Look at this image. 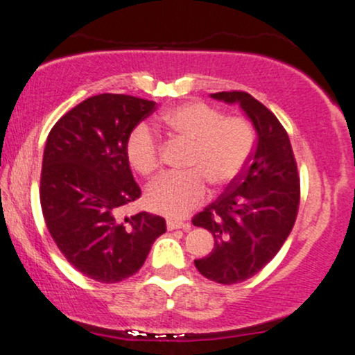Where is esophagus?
<instances>
[{"label":"esophagus","mask_w":355,"mask_h":355,"mask_svg":"<svg viewBox=\"0 0 355 355\" xmlns=\"http://www.w3.org/2000/svg\"><path fill=\"white\" fill-rule=\"evenodd\" d=\"M166 227H168V231H173V229H184V231H190V227H192V225H190L189 222L168 219L166 220Z\"/></svg>","instance_id":"esophagus-1"}]
</instances>
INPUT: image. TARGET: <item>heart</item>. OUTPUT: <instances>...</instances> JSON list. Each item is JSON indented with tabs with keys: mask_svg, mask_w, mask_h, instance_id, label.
Wrapping results in <instances>:
<instances>
[{
	"mask_svg": "<svg viewBox=\"0 0 355 355\" xmlns=\"http://www.w3.org/2000/svg\"><path fill=\"white\" fill-rule=\"evenodd\" d=\"M159 124L171 141L190 143L185 171L166 173L146 192V205L166 217H185L207 197L209 184L222 189L234 182L254 155L258 131L244 114H224L207 103H184L165 109ZM126 157L135 171L150 178L162 168L153 130L139 124L126 143Z\"/></svg>",
	"mask_w": 355,
	"mask_h": 355,
	"instance_id": "heart-1",
	"label": "heart"
}]
</instances>
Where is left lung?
I'll return each mask as SVG.
<instances>
[{
    "instance_id": "left-lung-1",
    "label": "left lung",
    "mask_w": 355,
    "mask_h": 355,
    "mask_svg": "<svg viewBox=\"0 0 355 355\" xmlns=\"http://www.w3.org/2000/svg\"><path fill=\"white\" fill-rule=\"evenodd\" d=\"M212 97L239 103L258 131L249 170L192 219L214 236L212 251L196 259L197 270L210 282L236 285L263 270L285 244L297 220L300 177L286 130L270 109L243 91Z\"/></svg>"
}]
</instances>
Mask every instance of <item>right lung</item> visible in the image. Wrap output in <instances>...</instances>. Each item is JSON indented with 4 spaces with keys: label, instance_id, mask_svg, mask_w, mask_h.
<instances>
[{
    "label": "right lung",
    "instance_id": "obj_1",
    "mask_svg": "<svg viewBox=\"0 0 355 355\" xmlns=\"http://www.w3.org/2000/svg\"><path fill=\"white\" fill-rule=\"evenodd\" d=\"M153 109L141 97L92 96L65 112L46 138L40 173L46 229L64 258L94 282L133 276L166 232L165 219L153 214L118 219V209L141 196L128 138Z\"/></svg>",
    "mask_w": 355,
    "mask_h": 355
}]
</instances>
